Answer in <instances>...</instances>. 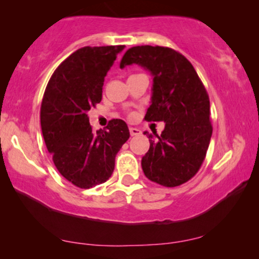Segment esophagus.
I'll list each match as a JSON object with an SVG mask.
<instances>
[{"mask_svg":"<svg viewBox=\"0 0 259 259\" xmlns=\"http://www.w3.org/2000/svg\"><path fill=\"white\" fill-rule=\"evenodd\" d=\"M130 133L132 137H137V136H139L141 132H140V130L136 128V127H130Z\"/></svg>","mask_w":259,"mask_h":259,"instance_id":"esophagus-1","label":"esophagus"}]
</instances>
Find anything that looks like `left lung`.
<instances>
[{
	"mask_svg": "<svg viewBox=\"0 0 259 259\" xmlns=\"http://www.w3.org/2000/svg\"><path fill=\"white\" fill-rule=\"evenodd\" d=\"M139 65L153 76L146 121H164L160 136L147 133L150 150L141 159L145 176L166 187L189 182L199 171L212 136L210 100L185 56L160 46H137L122 56L120 68Z\"/></svg>",
	"mask_w": 259,
	"mask_h": 259,
	"instance_id": "1",
	"label": "left lung"
}]
</instances>
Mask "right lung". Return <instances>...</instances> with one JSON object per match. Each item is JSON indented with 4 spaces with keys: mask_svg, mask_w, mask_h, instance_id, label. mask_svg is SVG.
I'll list each match as a JSON object with an SVG mask.
<instances>
[{
    "mask_svg": "<svg viewBox=\"0 0 259 259\" xmlns=\"http://www.w3.org/2000/svg\"><path fill=\"white\" fill-rule=\"evenodd\" d=\"M125 46L83 47L53 73L41 104V130L53 161L73 185L90 189L108 180L115 155L128 140L121 119L94 133L88 111L101 101L105 76Z\"/></svg>",
    "mask_w": 259,
    "mask_h": 259,
    "instance_id": "obj_1",
    "label": "right lung"
}]
</instances>
